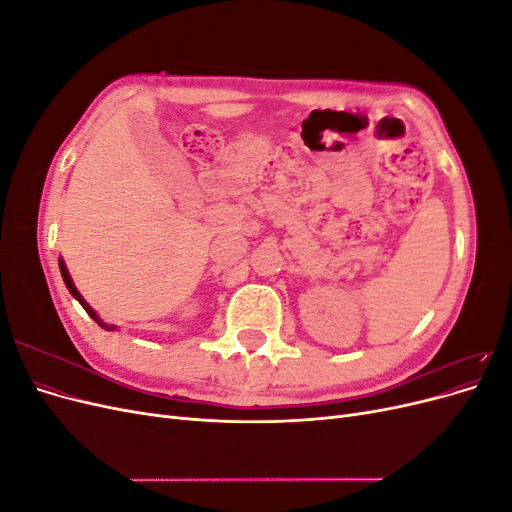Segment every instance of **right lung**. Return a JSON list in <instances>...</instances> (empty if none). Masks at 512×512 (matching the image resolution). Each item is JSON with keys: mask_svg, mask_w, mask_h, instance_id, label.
<instances>
[{"mask_svg": "<svg viewBox=\"0 0 512 512\" xmlns=\"http://www.w3.org/2000/svg\"><path fill=\"white\" fill-rule=\"evenodd\" d=\"M59 271H61V277H64V284H66V288L70 290V294H72V297H74L76 301H79V303H81V305L85 307V312H87V314H89L91 318H94V320H96V322L100 324V327H102V329H106V331H113V329H115V327H113V324H111V327H108V324H104V322H102V320L98 318V314L94 312V309H91V307H89V305H87V303L83 301V297H81V292H79V290H76V286L72 284V277H70V273H68V269H66V265H64V260H61V258H59Z\"/></svg>", "mask_w": 512, "mask_h": 512, "instance_id": "1", "label": "right lung"}]
</instances>
